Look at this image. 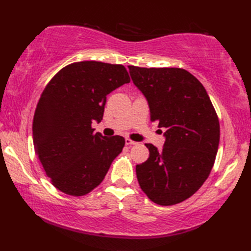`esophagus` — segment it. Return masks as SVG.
Listing matches in <instances>:
<instances>
[{
	"label": "esophagus",
	"instance_id": "esophagus-1",
	"mask_svg": "<svg viewBox=\"0 0 251 251\" xmlns=\"http://www.w3.org/2000/svg\"><path fill=\"white\" fill-rule=\"evenodd\" d=\"M125 143H126L127 146H134V145H137L136 141L129 139V138H126V139H125Z\"/></svg>",
	"mask_w": 251,
	"mask_h": 251
}]
</instances>
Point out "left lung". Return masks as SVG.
Masks as SVG:
<instances>
[{
  "label": "left lung",
  "instance_id": "obj_1",
  "mask_svg": "<svg viewBox=\"0 0 251 251\" xmlns=\"http://www.w3.org/2000/svg\"><path fill=\"white\" fill-rule=\"evenodd\" d=\"M128 69L148 100L151 122L167 129L163 150L146 143L150 156L136 166L138 182L155 204L176 205L193 195L214 167L219 119L205 87L184 69Z\"/></svg>",
  "mask_w": 251,
  "mask_h": 251
}]
</instances>
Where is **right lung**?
Listing matches in <instances>:
<instances>
[{"mask_svg": "<svg viewBox=\"0 0 251 251\" xmlns=\"http://www.w3.org/2000/svg\"><path fill=\"white\" fill-rule=\"evenodd\" d=\"M130 77L122 65L73 62L55 74L37 102L32 124L35 153L52 185L83 196L104 179L125 139L94 132L103 117L106 95Z\"/></svg>", "mask_w": 251, "mask_h": 251, "instance_id": "right-lung-1", "label": "right lung"}]
</instances>
